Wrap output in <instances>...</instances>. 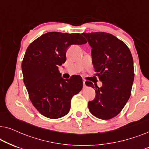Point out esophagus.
I'll return each instance as SVG.
<instances>
[{
  "instance_id": "1",
  "label": "esophagus",
  "mask_w": 149,
  "mask_h": 149,
  "mask_svg": "<svg viewBox=\"0 0 149 149\" xmlns=\"http://www.w3.org/2000/svg\"><path fill=\"white\" fill-rule=\"evenodd\" d=\"M83 87H86V85H85V79H83Z\"/></svg>"
}]
</instances>
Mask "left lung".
<instances>
[{"mask_svg":"<svg viewBox=\"0 0 149 149\" xmlns=\"http://www.w3.org/2000/svg\"><path fill=\"white\" fill-rule=\"evenodd\" d=\"M91 49L92 63L102 86H93L95 97L88 102L89 111L99 119L108 120L122 111L129 100L134 79V62L125 42L113 34L98 32L83 33Z\"/></svg>","mask_w":149,"mask_h":149,"instance_id":"8db88e82","label":"left lung"}]
</instances>
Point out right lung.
Wrapping results in <instances>:
<instances>
[{
    "mask_svg": "<svg viewBox=\"0 0 149 149\" xmlns=\"http://www.w3.org/2000/svg\"><path fill=\"white\" fill-rule=\"evenodd\" d=\"M86 42L79 33L50 32L28 47L22 63L24 83L32 104L45 117L58 119L67 115L73 95L82 89L80 76L64 79L58 66L66 62L69 47Z\"/></svg>",
    "mask_w": 149,
    "mask_h": 149,
    "instance_id": "1",
    "label": "right lung"
}]
</instances>
